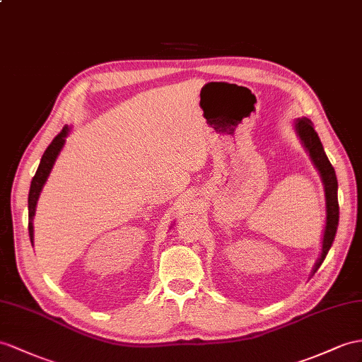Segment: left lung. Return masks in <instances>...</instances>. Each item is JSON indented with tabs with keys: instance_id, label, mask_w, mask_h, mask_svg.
<instances>
[{
	"instance_id": "obj_1",
	"label": "left lung",
	"mask_w": 362,
	"mask_h": 362,
	"mask_svg": "<svg viewBox=\"0 0 362 362\" xmlns=\"http://www.w3.org/2000/svg\"><path fill=\"white\" fill-rule=\"evenodd\" d=\"M295 130L304 144L308 156L312 158L316 169L320 172L321 181L324 184V195H325V227H324V236H322V249L320 259L316 261L313 273L320 269L324 262L325 257L332 247L334 235H337V228L339 223V204H338V180L337 173H334L333 165L330 164L327 155L324 152V147L321 144V139L316 134L312 121L308 118H298L295 121Z\"/></svg>"
}]
</instances>
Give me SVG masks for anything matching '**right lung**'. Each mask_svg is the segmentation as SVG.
Listing matches in <instances>:
<instances>
[{
  "instance_id": "1",
  "label": "right lung",
  "mask_w": 362,
  "mask_h": 362,
  "mask_svg": "<svg viewBox=\"0 0 362 362\" xmlns=\"http://www.w3.org/2000/svg\"><path fill=\"white\" fill-rule=\"evenodd\" d=\"M69 127L64 126L63 130L54 138V141L49 144V147L44 152L41 163L38 165V170L35 173L32 184H30V190H29V236H30V243H33V216H35V207H37V201L40 198V193L46 184L52 167H54L57 158L61 152V148L64 147L66 143V136L69 135Z\"/></svg>"
}]
</instances>
